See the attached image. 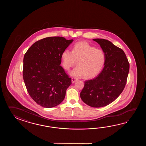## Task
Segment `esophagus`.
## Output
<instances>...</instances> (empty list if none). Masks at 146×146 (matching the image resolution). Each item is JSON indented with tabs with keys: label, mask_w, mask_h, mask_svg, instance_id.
Segmentation results:
<instances>
[{
	"label": "esophagus",
	"mask_w": 146,
	"mask_h": 146,
	"mask_svg": "<svg viewBox=\"0 0 146 146\" xmlns=\"http://www.w3.org/2000/svg\"><path fill=\"white\" fill-rule=\"evenodd\" d=\"M78 79L77 78L74 77L72 78V83H74Z\"/></svg>",
	"instance_id": "esophagus-1"
}]
</instances>
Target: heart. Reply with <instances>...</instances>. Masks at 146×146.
<instances>
[{
  "instance_id": "1",
  "label": "heart",
  "mask_w": 146,
  "mask_h": 146,
  "mask_svg": "<svg viewBox=\"0 0 146 146\" xmlns=\"http://www.w3.org/2000/svg\"><path fill=\"white\" fill-rule=\"evenodd\" d=\"M78 66L70 72L74 77L84 75L85 78H92L99 74L106 62L103 50L96 49L86 42L76 44L72 51L65 50L62 55V64L67 70L76 64Z\"/></svg>"
}]
</instances>
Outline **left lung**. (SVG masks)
Masks as SVG:
<instances>
[{
	"mask_svg": "<svg viewBox=\"0 0 146 146\" xmlns=\"http://www.w3.org/2000/svg\"><path fill=\"white\" fill-rule=\"evenodd\" d=\"M93 40L99 44L106 55L102 71L93 79L86 80L81 99L94 108L108 106L121 94L127 82L129 64L124 51L111 42L102 38Z\"/></svg>",
	"mask_w": 146,
	"mask_h": 146,
	"instance_id": "obj_1",
	"label": "left lung"
}]
</instances>
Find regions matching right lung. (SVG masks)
I'll return each instance as SVG.
<instances>
[{
    "label": "right lung",
    "mask_w": 146,
    "mask_h": 146,
    "mask_svg": "<svg viewBox=\"0 0 146 146\" xmlns=\"http://www.w3.org/2000/svg\"><path fill=\"white\" fill-rule=\"evenodd\" d=\"M74 40L46 37L35 42L23 58V77L28 93L37 104L58 106L65 97L72 79L60 65L62 55Z\"/></svg>",
    "instance_id": "obj_1"
}]
</instances>
